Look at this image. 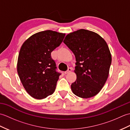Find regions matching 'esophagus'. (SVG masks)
<instances>
[{
    "label": "esophagus",
    "instance_id": "obj_1",
    "mask_svg": "<svg viewBox=\"0 0 130 130\" xmlns=\"http://www.w3.org/2000/svg\"><path fill=\"white\" fill-rule=\"evenodd\" d=\"M71 70H72V68H69L68 70L66 71L65 72V74H68V73H69V72H70Z\"/></svg>",
    "mask_w": 130,
    "mask_h": 130
}]
</instances>
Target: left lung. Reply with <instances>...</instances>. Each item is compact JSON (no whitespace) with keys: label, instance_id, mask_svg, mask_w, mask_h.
<instances>
[{"label":"left lung","instance_id":"1","mask_svg":"<svg viewBox=\"0 0 130 130\" xmlns=\"http://www.w3.org/2000/svg\"><path fill=\"white\" fill-rule=\"evenodd\" d=\"M63 43L76 59V80L71 85L73 93L83 98L95 96L107 81L112 62L106 42L96 33L81 29L67 35Z\"/></svg>","mask_w":130,"mask_h":130}]
</instances>
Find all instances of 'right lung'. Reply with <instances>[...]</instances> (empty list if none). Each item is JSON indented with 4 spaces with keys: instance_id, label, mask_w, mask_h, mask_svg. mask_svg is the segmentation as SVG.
Masks as SVG:
<instances>
[{
    "instance_id": "1",
    "label": "right lung",
    "mask_w": 130,
    "mask_h": 130,
    "mask_svg": "<svg viewBox=\"0 0 130 130\" xmlns=\"http://www.w3.org/2000/svg\"><path fill=\"white\" fill-rule=\"evenodd\" d=\"M65 36L47 30L33 35L22 46L17 72L24 89L33 98L42 99L54 92L61 73L56 71L51 53L60 46Z\"/></svg>"
}]
</instances>
